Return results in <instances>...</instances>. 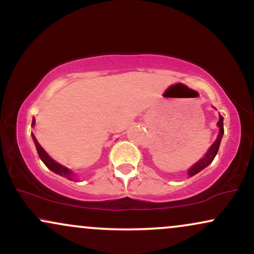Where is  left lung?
<instances>
[{"mask_svg":"<svg viewBox=\"0 0 254 254\" xmlns=\"http://www.w3.org/2000/svg\"><path fill=\"white\" fill-rule=\"evenodd\" d=\"M217 125H218V127H220V132H218L216 141H215L214 144L211 145L210 149H209L208 153L205 154V156H204L203 159H200L196 165H193L190 168V170H189V176H190V177H193L194 174L198 173V172H200L203 170V168H205L206 166L210 165L212 162V160H214L215 156H216L218 148H220L221 139H222V136H223V132H224V131H223V117H222V116H220V121H218Z\"/></svg>","mask_w":254,"mask_h":254,"instance_id":"1","label":"left lung"}]
</instances>
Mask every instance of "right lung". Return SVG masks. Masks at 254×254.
Returning a JSON list of instances; mask_svg holds the SVG:
<instances>
[{"label": "right lung", "instance_id": "obj_1", "mask_svg": "<svg viewBox=\"0 0 254 254\" xmlns=\"http://www.w3.org/2000/svg\"><path fill=\"white\" fill-rule=\"evenodd\" d=\"M34 123H36V121H34V118H33L32 125H34ZM32 138H33L34 144H36L38 155H39L40 159H42V161L44 162V164H45L46 167H48L49 170H51L52 172H55V173L60 174V176L66 178V179H69V180H71L72 179V173H71V172L69 171L66 167H64V166L58 164V162L55 161V160H52L51 157L45 153V150H44L43 148L40 147V144L38 143L37 138H36V137H34L33 133H32Z\"/></svg>", "mask_w": 254, "mask_h": 254}]
</instances>
